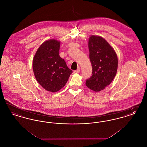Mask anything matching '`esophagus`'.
Segmentation results:
<instances>
[{
  "label": "esophagus",
  "instance_id": "obj_1",
  "mask_svg": "<svg viewBox=\"0 0 147 147\" xmlns=\"http://www.w3.org/2000/svg\"><path fill=\"white\" fill-rule=\"evenodd\" d=\"M80 68L79 67H78L77 70H75L74 71H75L76 73H79V72H80Z\"/></svg>",
  "mask_w": 147,
  "mask_h": 147
}]
</instances>
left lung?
<instances>
[{
	"mask_svg": "<svg viewBox=\"0 0 147 147\" xmlns=\"http://www.w3.org/2000/svg\"><path fill=\"white\" fill-rule=\"evenodd\" d=\"M88 47L92 71L85 84L94 91H101L110 85L116 76L117 56L110 44L98 36H90Z\"/></svg>",
	"mask_w": 147,
	"mask_h": 147,
	"instance_id": "1",
	"label": "left lung"
}]
</instances>
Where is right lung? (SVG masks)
Listing matches in <instances>:
<instances>
[{
  "label": "right lung",
  "mask_w": 147,
  "mask_h": 147,
  "mask_svg": "<svg viewBox=\"0 0 147 147\" xmlns=\"http://www.w3.org/2000/svg\"><path fill=\"white\" fill-rule=\"evenodd\" d=\"M60 42L52 39L38 49L32 62L35 78L46 90L55 92L67 83L72 70L59 55Z\"/></svg>",
  "instance_id": "1"
}]
</instances>
